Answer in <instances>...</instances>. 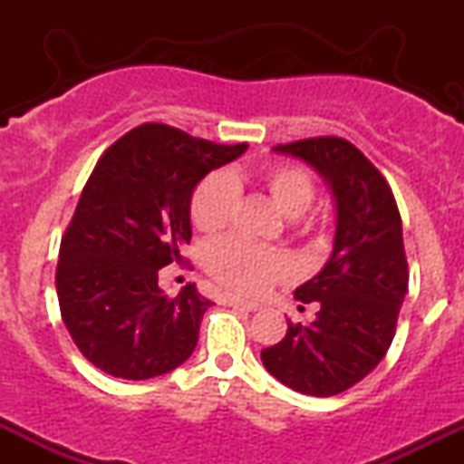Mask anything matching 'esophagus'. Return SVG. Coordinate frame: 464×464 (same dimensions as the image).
Here are the masks:
<instances>
[{
	"instance_id": "obj_1",
	"label": "esophagus",
	"mask_w": 464,
	"mask_h": 464,
	"mask_svg": "<svg viewBox=\"0 0 464 464\" xmlns=\"http://www.w3.org/2000/svg\"><path fill=\"white\" fill-rule=\"evenodd\" d=\"M225 303H227V305L239 307V310H246V312H257L259 310L257 301H244V299H237V296H227Z\"/></svg>"
}]
</instances>
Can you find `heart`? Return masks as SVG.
Instances as JSON below:
<instances>
[{
  "label": "heart",
  "mask_w": 464,
  "mask_h": 464,
  "mask_svg": "<svg viewBox=\"0 0 464 464\" xmlns=\"http://www.w3.org/2000/svg\"><path fill=\"white\" fill-rule=\"evenodd\" d=\"M237 174H209L191 196V222L202 233H218L231 222L236 211ZM262 183L275 205L287 218H301L314 200V180L296 165H273L262 174ZM205 266L211 276L237 295H262L275 281L290 275V259L284 253L257 244L227 237L207 246Z\"/></svg>",
  "instance_id": "1"
}]
</instances>
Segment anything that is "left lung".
I'll return each instance as SVG.
<instances>
[{
  "instance_id": "left-lung-1",
  "label": "left lung",
  "mask_w": 464,
  "mask_h": 464,
  "mask_svg": "<svg viewBox=\"0 0 464 464\" xmlns=\"http://www.w3.org/2000/svg\"><path fill=\"white\" fill-rule=\"evenodd\" d=\"M273 150L321 174L334 196L335 233L321 273L295 290L296 301L318 303L316 318L287 321L262 362L292 391L332 397L364 380L395 338L408 295L401 216L380 169L347 140L316 137Z\"/></svg>"
}]
</instances>
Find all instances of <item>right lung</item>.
Returning a JSON list of instances; mask_svg holds the SVG:
<instances>
[{
  "mask_svg": "<svg viewBox=\"0 0 464 464\" xmlns=\"http://www.w3.org/2000/svg\"><path fill=\"white\" fill-rule=\"evenodd\" d=\"M246 148L143 124L95 165L63 236L56 295L69 335L100 371L150 380L194 353L211 301L194 284L168 296L159 270L183 259L196 185Z\"/></svg>",
  "mask_w": 464,
  "mask_h": 464,
  "instance_id": "obj_1",
  "label": "right lung"
}]
</instances>
